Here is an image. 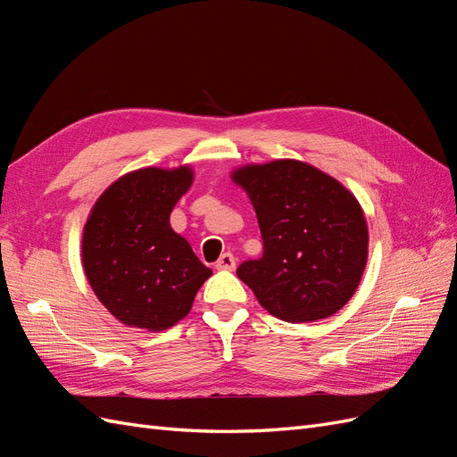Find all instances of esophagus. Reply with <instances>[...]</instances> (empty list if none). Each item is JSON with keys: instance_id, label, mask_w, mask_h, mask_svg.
<instances>
[{"instance_id": "obj_1", "label": "esophagus", "mask_w": 457, "mask_h": 457, "mask_svg": "<svg viewBox=\"0 0 457 457\" xmlns=\"http://www.w3.org/2000/svg\"><path fill=\"white\" fill-rule=\"evenodd\" d=\"M234 267H237V259H234L232 253H223L215 262V269L219 270H232Z\"/></svg>"}]
</instances>
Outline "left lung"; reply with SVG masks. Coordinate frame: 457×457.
I'll return each instance as SVG.
<instances>
[{
  "mask_svg": "<svg viewBox=\"0 0 457 457\" xmlns=\"http://www.w3.org/2000/svg\"><path fill=\"white\" fill-rule=\"evenodd\" d=\"M234 181L250 195L262 238V255L237 274L261 307L294 324L337 312L368 259L361 204L336 179L295 160L247 165Z\"/></svg>",
  "mask_w": 457,
  "mask_h": 457,
  "instance_id": "obj_1",
  "label": "left lung"
}]
</instances>
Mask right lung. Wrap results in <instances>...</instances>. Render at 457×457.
Segmentation results:
<instances>
[{
  "instance_id": "obj_1",
  "label": "right lung",
  "mask_w": 457,
  "mask_h": 457,
  "mask_svg": "<svg viewBox=\"0 0 457 457\" xmlns=\"http://www.w3.org/2000/svg\"><path fill=\"white\" fill-rule=\"evenodd\" d=\"M192 183L187 168L123 175L96 200L81 257L95 295L120 322L150 331L185 318L212 269L170 225Z\"/></svg>"
}]
</instances>
